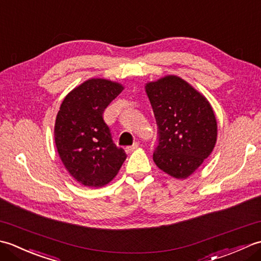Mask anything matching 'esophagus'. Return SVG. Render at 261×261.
Returning <instances> with one entry per match:
<instances>
[{
	"mask_svg": "<svg viewBox=\"0 0 261 261\" xmlns=\"http://www.w3.org/2000/svg\"><path fill=\"white\" fill-rule=\"evenodd\" d=\"M138 147H139V142H135L132 146L125 147V152H126V153H130V152H132L134 150H136V149H137Z\"/></svg>",
	"mask_w": 261,
	"mask_h": 261,
	"instance_id": "1",
	"label": "esophagus"
}]
</instances>
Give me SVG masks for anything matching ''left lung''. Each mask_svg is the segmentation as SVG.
I'll use <instances>...</instances> for the list:
<instances>
[{
	"mask_svg": "<svg viewBox=\"0 0 261 261\" xmlns=\"http://www.w3.org/2000/svg\"><path fill=\"white\" fill-rule=\"evenodd\" d=\"M158 126L153 162L177 179L191 176L213 151L218 123L207 98L178 76L145 86Z\"/></svg>",
	"mask_w": 261,
	"mask_h": 261,
	"instance_id": "obj_1",
	"label": "left lung"
}]
</instances>
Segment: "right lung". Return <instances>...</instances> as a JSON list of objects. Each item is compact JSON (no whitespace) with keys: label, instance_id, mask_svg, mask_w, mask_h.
I'll use <instances>...</instances> for the list:
<instances>
[{"label":"right lung","instance_id":"obj_1","mask_svg":"<svg viewBox=\"0 0 261 261\" xmlns=\"http://www.w3.org/2000/svg\"><path fill=\"white\" fill-rule=\"evenodd\" d=\"M123 88L120 83L91 79L70 91L60 105L55 143L65 168L82 185H107L126 158L103 120L104 110Z\"/></svg>","mask_w":261,"mask_h":261}]
</instances>
